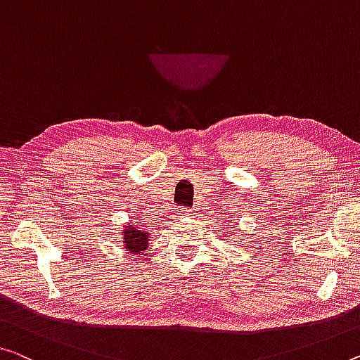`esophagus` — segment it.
I'll return each mask as SVG.
<instances>
[{"label": "esophagus", "mask_w": 360, "mask_h": 360, "mask_svg": "<svg viewBox=\"0 0 360 360\" xmlns=\"http://www.w3.org/2000/svg\"><path fill=\"white\" fill-rule=\"evenodd\" d=\"M179 212H180V214H179V217H180V219H188V217H190V215L193 214V211H191L190 207H184V209H180Z\"/></svg>", "instance_id": "34e87169"}]
</instances>
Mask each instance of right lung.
Instances as JSON below:
<instances>
[{"label":"right lung","instance_id":"right-lung-1","mask_svg":"<svg viewBox=\"0 0 360 360\" xmlns=\"http://www.w3.org/2000/svg\"><path fill=\"white\" fill-rule=\"evenodd\" d=\"M148 233L146 231H141V230H136L135 225H129L124 231V236L122 240L125 243V248L131 252H136L140 254L141 251L146 250L148 246Z\"/></svg>","mask_w":360,"mask_h":360}]
</instances>
